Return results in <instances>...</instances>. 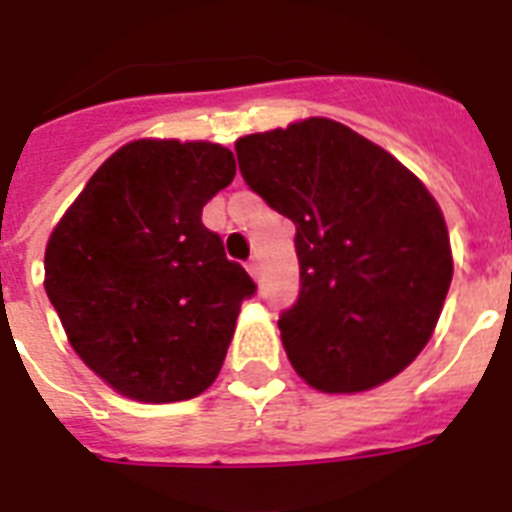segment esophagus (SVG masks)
<instances>
[{"mask_svg": "<svg viewBox=\"0 0 512 512\" xmlns=\"http://www.w3.org/2000/svg\"><path fill=\"white\" fill-rule=\"evenodd\" d=\"M247 270H249V276L255 278V281H260V276H263V268H260V260H257V257H252V260H249Z\"/></svg>", "mask_w": 512, "mask_h": 512, "instance_id": "1", "label": "esophagus"}]
</instances>
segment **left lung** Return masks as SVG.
I'll return each mask as SVG.
<instances>
[{"mask_svg": "<svg viewBox=\"0 0 512 512\" xmlns=\"http://www.w3.org/2000/svg\"><path fill=\"white\" fill-rule=\"evenodd\" d=\"M236 157L249 189L297 226L299 297L278 318L294 371L328 394L405 371L452 281L450 234L429 189L328 118L242 136Z\"/></svg>", "mask_w": 512, "mask_h": 512, "instance_id": "left-lung-1", "label": "left lung"}]
</instances>
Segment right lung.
<instances>
[{
  "label": "right lung",
  "mask_w": 512,
  "mask_h": 512,
  "mask_svg": "<svg viewBox=\"0 0 512 512\" xmlns=\"http://www.w3.org/2000/svg\"><path fill=\"white\" fill-rule=\"evenodd\" d=\"M234 176L220 144L131 141L49 236L44 289L70 347L131 400H191L226 360L257 286L202 223V207Z\"/></svg>",
  "instance_id": "obj_1"
}]
</instances>
